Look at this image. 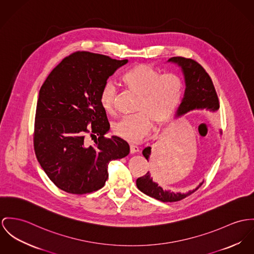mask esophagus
Segmentation results:
<instances>
[{
	"label": "esophagus",
	"instance_id": "1",
	"mask_svg": "<svg viewBox=\"0 0 254 254\" xmlns=\"http://www.w3.org/2000/svg\"><path fill=\"white\" fill-rule=\"evenodd\" d=\"M137 153H139V148L137 147V146H130V154H137Z\"/></svg>",
	"mask_w": 254,
	"mask_h": 254
}]
</instances>
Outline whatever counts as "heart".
<instances>
[{"label":"heart","instance_id":"1","mask_svg":"<svg viewBox=\"0 0 254 254\" xmlns=\"http://www.w3.org/2000/svg\"><path fill=\"white\" fill-rule=\"evenodd\" d=\"M128 91L139 98L135 115L120 119L113 124L118 137L139 143L146 136L152 124L162 126L175 114L183 98V83L173 74H164L149 64H138L123 76ZM117 98V88L107 81L101 88L99 101L102 108L112 113Z\"/></svg>","mask_w":254,"mask_h":254}]
</instances>
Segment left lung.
I'll return each mask as SVG.
<instances>
[{
  "mask_svg": "<svg viewBox=\"0 0 254 254\" xmlns=\"http://www.w3.org/2000/svg\"><path fill=\"white\" fill-rule=\"evenodd\" d=\"M168 62L176 64L181 67L186 85L184 98L179 106L176 117H181L184 114L195 109H207L213 112L218 110V98L213 81L200 64L192 59L184 57H172L168 60ZM142 154L149 161L152 156V148H145ZM154 157V159H156V155ZM202 184L203 182L196 189L190 190L187 193H175L170 190H165L160 186H158L153 181L152 175L149 171L146 175L142 176L136 180V186L139 190L161 202L180 201L193 193L202 186Z\"/></svg>",
  "mask_w": 254,
  "mask_h": 254,
  "instance_id": "1",
  "label": "left lung"
}]
</instances>
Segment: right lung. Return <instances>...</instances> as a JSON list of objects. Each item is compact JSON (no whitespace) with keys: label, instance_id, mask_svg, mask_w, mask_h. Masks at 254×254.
I'll list each match as a JSON object with an SVG mask.
<instances>
[{"label":"right lung","instance_id":"1","mask_svg":"<svg viewBox=\"0 0 254 254\" xmlns=\"http://www.w3.org/2000/svg\"><path fill=\"white\" fill-rule=\"evenodd\" d=\"M127 60L75 52L50 72L39 90L34 147L40 166L60 190L72 194L98 190L108 179V163L129 154L128 144L109 130L99 95ZM87 134L95 137L89 146Z\"/></svg>","mask_w":254,"mask_h":254}]
</instances>
